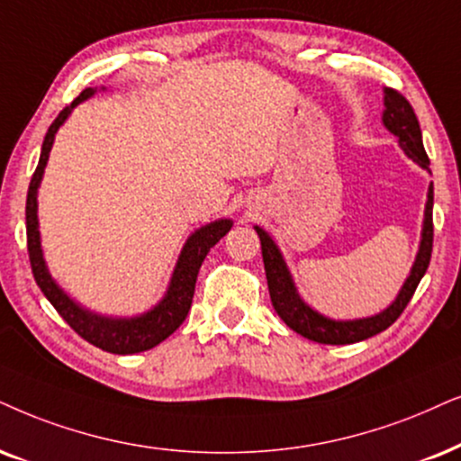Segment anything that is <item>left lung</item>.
<instances>
[{"label":"left lung","instance_id":"1","mask_svg":"<svg viewBox=\"0 0 461 461\" xmlns=\"http://www.w3.org/2000/svg\"><path fill=\"white\" fill-rule=\"evenodd\" d=\"M383 125L398 138L400 149L404 155L429 172V159L425 155L421 127L415 116V110L398 91L383 89ZM432 208H434V185L429 183L428 187V202H425L423 211V225H421V240H419V250L412 261V267L406 276L404 285H402L395 300L389 304L385 311L370 314V317L361 319H331L325 317L312 306H308L304 298L300 295L298 287H295L294 276H291L287 261H285L281 249L274 242V238L267 234L264 227L255 225L261 240V255H264L266 266V278L267 289H270V298L274 311L278 317L289 325L291 330L298 331L300 336L308 338V340L321 342V345H353V342L366 340V338L381 334L387 330L395 319L400 317L406 304H409L412 294H415L419 281L423 278L425 270L429 266V258H432V240H434V225H432Z\"/></svg>","mask_w":461,"mask_h":461}]
</instances>
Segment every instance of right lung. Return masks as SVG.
Wrapping results in <instances>:
<instances>
[{
	"mask_svg": "<svg viewBox=\"0 0 461 461\" xmlns=\"http://www.w3.org/2000/svg\"><path fill=\"white\" fill-rule=\"evenodd\" d=\"M104 91V86H102ZM97 93L95 89H85L76 100L66 106L52 121V125L46 131L42 142V153H40V161L36 172H33L32 183H29L27 191V206H25V219H27V250L29 261H32L33 278H36L38 287L42 289L46 300L55 306V311L66 319L69 328L76 334L83 336L86 342L100 347L102 351L116 353V355H131L149 351L166 340L167 336L174 334L180 328V323L187 319L191 300H194L195 291V278L200 272L202 261L206 259L208 250L223 238L227 231L231 230L234 221L231 219H217L211 223L197 227L187 240H185L180 255L174 266V272L167 283L166 294L157 302L153 308L147 312L133 314V317H113V314H102L76 302L59 283L52 278V274L46 266L44 250H42V238H40V221H38V189L42 183L44 167L49 163V155L55 142L57 131L66 123L72 114V110L89 100Z\"/></svg>",
	"mask_w": 461,
	"mask_h": 461,
	"instance_id": "1",
	"label": "right lung"
}]
</instances>
